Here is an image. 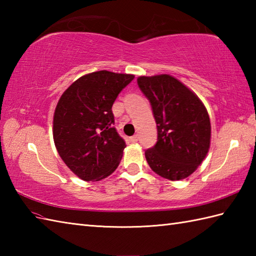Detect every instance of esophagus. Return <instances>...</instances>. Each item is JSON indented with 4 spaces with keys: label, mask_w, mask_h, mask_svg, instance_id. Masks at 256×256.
I'll list each match as a JSON object with an SVG mask.
<instances>
[{
    "label": "esophagus",
    "mask_w": 256,
    "mask_h": 256,
    "mask_svg": "<svg viewBox=\"0 0 256 256\" xmlns=\"http://www.w3.org/2000/svg\"><path fill=\"white\" fill-rule=\"evenodd\" d=\"M131 142H133V143H136L138 140V134H135V135H133V136H131Z\"/></svg>",
    "instance_id": "obj_1"
}]
</instances>
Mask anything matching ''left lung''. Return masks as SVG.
<instances>
[{
  "instance_id": "8db88e82",
  "label": "left lung",
  "mask_w": 256,
  "mask_h": 256,
  "mask_svg": "<svg viewBox=\"0 0 256 256\" xmlns=\"http://www.w3.org/2000/svg\"><path fill=\"white\" fill-rule=\"evenodd\" d=\"M153 108L157 143L145 152L152 170L168 180L189 177L210 148L209 114L198 96L170 74L138 78Z\"/></svg>"
}]
</instances>
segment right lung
Here are the masks:
<instances>
[{"mask_svg":"<svg viewBox=\"0 0 256 256\" xmlns=\"http://www.w3.org/2000/svg\"><path fill=\"white\" fill-rule=\"evenodd\" d=\"M134 74L100 70L84 74L62 94L52 136L59 156L86 182L110 176L121 162L124 140L113 128L112 106Z\"/></svg>","mask_w":256,"mask_h":256,"instance_id":"1","label":"right lung"}]
</instances>
